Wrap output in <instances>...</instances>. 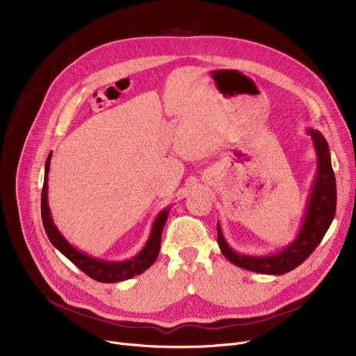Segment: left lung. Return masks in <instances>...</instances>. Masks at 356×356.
<instances>
[{
	"mask_svg": "<svg viewBox=\"0 0 356 356\" xmlns=\"http://www.w3.org/2000/svg\"><path fill=\"white\" fill-rule=\"evenodd\" d=\"M317 157V172L309 196L300 231L291 244L270 255H247L234 251L218 223V244L220 252L232 264L259 274L282 275L300 266L321 244L336 212V180L330 163V152L321 131L307 128Z\"/></svg>",
	"mask_w": 356,
	"mask_h": 356,
	"instance_id": "left-lung-1",
	"label": "left lung"
}]
</instances>
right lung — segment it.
I'll return each instance as SVG.
<instances>
[{
  "label": "right lung",
  "instance_id": "1",
  "mask_svg": "<svg viewBox=\"0 0 356 356\" xmlns=\"http://www.w3.org/2000/svg\"><path fill=\"white\" fill-rule=\"evenodd\" d=\"M50 160H51V153L49 154L44 165V183H43V191H42V219H43L44 231L53 247L58 248L67 259H70L72 263L79 270H82L86 275L97 280L99 283L124 282V280L133 278L152 267L160 252L161 232L165 225V220H167L168 212H170V208L163 209L156 216L153 222L152 234H149L144 248L131 259L106 261L97 257H90L74 248L54 225L50 208H49V200H47V179H49V170H50Z\"/></svg>",
  "mask_w": 356,
  "mask_h": 356
}]
</instances>
